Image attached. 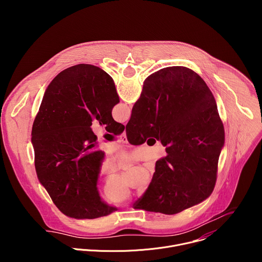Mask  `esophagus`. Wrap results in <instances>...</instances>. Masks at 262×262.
I'll return each mask as SVG.
<instances>
[{"instance_id":"esophagus-1","label":"esophagus","mask_w":262,"mask_h":262,"mask_svg":"<svg viewBox=\"0 0 262 262\" xmlns=\"http://www.w3.org/2000/svg\"><path fill=\"white\" fill-rule=\"evenodd\" d=\"M120 139H121V141H122L123 143H127V138H126V133H125V132H123V133L121 134Z\"/></svg>"}]
</instances>
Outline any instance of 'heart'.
<instances>
[{
  "label": "heart",
  "mask_w": 262,
  "mask_h": 262,
  "mask_svg": "<svg viewBox=\"0 0 262 262\" xmlns=\"http://www.w3.org/2000/svg\"><path fill=\"white\" fill-rule=\"evenodd\" d=\"M121 158H125V155H121ZM146 188L144 189V191ZM103 200L113 206H122L130 201V194L120 181L115 183H106L103 188Z\"/></svg>",
  "instance_id": "obj_1"
}]
</instances>
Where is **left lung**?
I'll list each match as a JSON object with an SVG mask.
<instances>
[{"label":"left lung","instance_id":"left-lung-1","mask_svg":"<svg viewBox=\"0 0 262 262\" xmlns=\"http://www.w3.org/2000/svg\"><path fill=\"white\" fill-rule=\"evenodd\" d=\"M119 102L113 79L101 68L78 64L61 71L48 86L32 127L35 169L58 209L77 220L117 210L101 201L97 179L104 152L90 128L93 120L119 135L124 125L112 117Z\"/></svg>","mask_w":262,"mask_h":262}]
</instances>
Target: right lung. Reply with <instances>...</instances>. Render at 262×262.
<instances>
[{"label": "right lung", "instance_id": "add662e5", "mask_svg": "<svg viewBox=\"0 0 262 262\" xmlns=\"http://www.w3.org/2000/svg\"><path fill=\"white\" fill-rule=\"evenodd\" d=\"M125 130L133 145L155 137L167 147L136 209L175 214L211 195L225 132L215 99L199 74L171 66L149 76Z\"/></svg>", "mask_w": 262, "mask_h": 262}]
</instances>
